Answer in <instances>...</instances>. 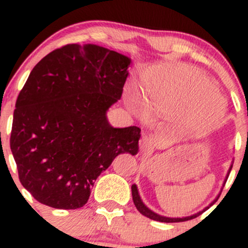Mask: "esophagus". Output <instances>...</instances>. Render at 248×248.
<instances>
[{
	"label": "esophagus",
	"instance_id": "obj_1",
	"mask_svg": "<svg viewBox=\"0 0 248 248\" xmlns=\"http://www.w3.org/2000/svg\"><path fill=\"white\" fill-rule=\"evenodd\" d=\"M151 147V140H150L149 137L142 136L141 139L139 141V149L141 152H146L147 150Z\"/></svg>",
	"mask_w": 248,
	"mask_h": 248
}]
</instances>
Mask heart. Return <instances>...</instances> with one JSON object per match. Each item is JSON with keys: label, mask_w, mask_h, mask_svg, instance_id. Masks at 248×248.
<instances>
[{"label": "heart", "mask_w": 248, "mask_h": 248, "mask_svg": "<svg viewBox=\"0 0 248 248\" xmlns=\"http://www.w3.org/2000/svg\"><path fill=\"white\" fill-rule=\"evenodd\" d=\"M145 96L139 91L128 92V104L140 115L150 108L164 116L188 110V124L202 129L216 124L223 112L221 98L214 84L202 72L186 64H163L147 76L144 82Z\"/></svg>", "instance_id": "heart-1"}]
</instances>
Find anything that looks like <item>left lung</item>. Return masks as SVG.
Segmentation results:
<instances>
[{"label":"left lung","mask_w":248,"mask_h":248,"mask_svg":"<svg viewBox=\"0 0 248 248\" xmlns=\"http://www.w3.org/2000/svg\"><path fill=\"white\" fill-rule=\"evenodd\" d=\"M231 170H232V168L229 169V172H231ZM132 197H133L134 205H136L137 210H138L140 214L144 215V216H146V217H149V218L154 219V221L166 222V223H175V222H185V221H189V219L196 218V217H198L199 215H201L202 212V211H201V212H198V214H196V215H192V216L184 217V218H170V217H164V216H161V215L155 214L154 211H151V210H150V209H147V207L145 206L144 204H142L141 199H140V197H139V194H138V189H137L136 185H133V186H132ZM216 201H217V199H216ZM216 201H215V202H216ZM214 202H212V204H214ZM211 205H210V206H211ZM206 209H209V207H206ZM206 209H205V210H206ZM205 210H204V211H205Z\"/></svg>","instance_id":"obj_1"}]
</instances>
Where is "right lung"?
I'll return each mask as SVG.
<instances>
[{"mask_svg":"<svg viewBox=\"0 0 248 248\" xmlns=\"http://www.w3.org/2000/svg\"><path fill=\"white\" fill-rule=\"evenodd\" d=\"M131 60L103 46L67 44L34 66L17 96L11 150L19 180L37 202L74 210L117 155L138 152L140 128H114Z\"/></svg>","mask_w":248,"mask_h":248,"instance_id":"add662e5","label":"right lung"}]
</instances>
